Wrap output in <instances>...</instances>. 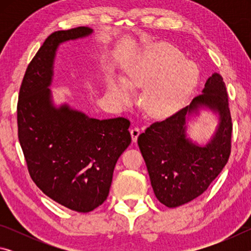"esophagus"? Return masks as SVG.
<instances>
[{
  "instance_id": "obj_1",
  "label": "esophagus",
  "mask_w": 251,
  "mask_h": 251,
  "mask_svg": "<svg viewBox=\"0 0 251 251\" xmlns=\"http://www.w3.org/2000/svg\"><path fill=\"white\" fill-rule=\"evenodd\" d=\"M139 134H141V129L138 128V127H133V128L130 129V135H131V139H133V142H137V138Z\"/></svg>"
}]
</instances>
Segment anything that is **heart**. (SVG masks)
<instances>
[{"mask_svg": "<svg viewBox=\"0 0 251 251\" xmlns=\"http://www.w3.org/2000/svg\"><path fill=\"white\" fill-rule=\"evenodd\" d=\"M198 77V67L182 58L179 50L168 43H159L138 55L124 80L113 79L108 91L125 105L133 100L131 88L147 85L144 93L145 108L152 115L166 116L185 103Z\"/></svg>", "mask_w": 251, "mask_h": 251, "instance_id": "obj_1", "label": "heart"}]
</instances>
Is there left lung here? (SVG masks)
<instances>
[{
    "instance_id": "left-lung-1",
    "label": "left lung",
    "mask_w": 251,
    "mask_h": 251,
    "mask_svg": "<svg viewBox=\"0 0 251 251\" xmlns=\"http://www.w3.org/2000/svg\"><path fill=\"white\" fill-rule=\"evenodd\" d=\"M202 94L171 117L156 122L138 136L151 184L158 201L169 208L184 205L206 192L225 165L231 147V116L223 77L214 73ZM202 109L219 115V125L206 146L186 137L190 117Z\"/></svg>"
}]
</instances>
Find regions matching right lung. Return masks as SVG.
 I'll return each instance as SVG.
<instances>
[{
  "label": "right lung",
  "instance_id": "obj_1",
  "mask_svg": "<svg viewBox=\"0 0 251 251\" xmlns=\"http://www.w3.org/2000/svg\"><path fill=\"white\" fill-rule=\"evenodd\" d=\"M92 33L79 26L50 34L27 66L18 101L19 141L31 178L46 196L78 212L106 201L117 159L131 142L126 118L100 121L53 103L58 46Z\"/></svg>",
  "mask_w": 251,
  "mask_h": 251
}]
</instances>
